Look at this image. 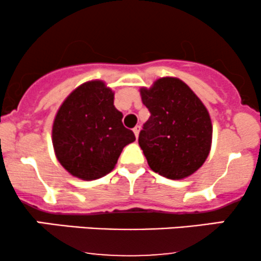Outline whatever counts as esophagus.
Listing matches in <instances>:
<instances>
[{
  "mask_svg": "<svg viewBox=\"0 0 261 261\" xmlns=\"http://www.w3.org/2000/svg\"><path fill=\"white\" fill-rule=\"evenodd\" d=\"M140 130H141V126H140V125H136V126L134 127V134H135V136H136V139H137V137H139Z\"/></svg>",
  "mask_w": 261,
  "mask_h": 261,
  "instance_id": "esophagus-1",
  "label": "esophagus"
}]
</instances>
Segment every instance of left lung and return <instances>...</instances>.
<instances>
[{
  "mask_svg": "<svg viewBox=\"0 0 261 261\" xmlns=\"http://www.w3.org/2000/svg\"><path fill=\"white\" fill-rule=\"evenodd\" d=\"M142 103L151 113L139 135V145L153 172L173 180L195 173L211 148L208 112L188 85L174 77L141 88Z\"/></svg>",
  "mask_w": 261,
  "mask_h": 261,
  "instance_id": "obj_1",
  "label": "left lung"
}]
</instances>
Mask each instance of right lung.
I'll return each instance as SVG.
<instances>
[{
	"label": "right lung",
	"instance_id": "1",
	"mask_svg": "<svg viewBox=\"0 0 261 261\" xmlns=\"http://www.w3.org/2000/svg\"><path fill=\"white\" fill-rule=\"evenodd\" d=\"M121 119L114 93L104 82L91 81L74 89L53 125V145L61 166L83 180L112 172L122 148L136 140Z\"/></svg>",
	"mask_w": 261,
	"mask_h": 261
}]
</instances>
